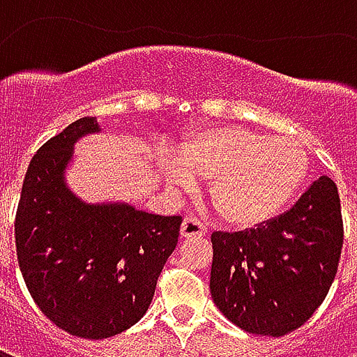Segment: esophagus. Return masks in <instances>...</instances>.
<instances>
[{"label":"esophagus","instance_id":"34e87169","mask_svg":"<svg viewBox=\"0 0 357 357\" xmlns=\"http://www.w3.org/2000/svg\"><path fill=\"white\" fill-rule=\"evenodd\" d=\"M204 235H206V227H204L201 220H197L193 216L183 220V224H181V237L191 239V237H204Z\"/></svg>","mask_w":357,"mask_h":357}]
</instances>
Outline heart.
Listing matches in <instances>:
<instances>
[{
    "instance_id": "heart-1",
    "label": "heart",
    "mask_w": 357,
    "mask_h": 357,
    "mask_svg": "<svg viewBox=\"0 0 357 357\" xmlns=\"http://www.w3.org/2000/svg\"><path fill=\"white\" fill-rule=\"evenodd\" d=\"M172 183L191 189L208 179L210 202L233 227H255L277 216L296 197L307 176L300 143L268 137L237 126L195 130L164 164Z\"/></svg>"
}]
</instances>
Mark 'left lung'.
<instances>
[{"mask_svg": "<svg viewBox=\"0 0 357 357\" xmlns=\"http://www.w3.org/2000/svg\"><path fill=\"white\" fill-rule=\"evenodd\" d=\"M342 239L337 185L321 176L281 216L247 231L212 233V300L247 333H292L327 296Z\"/></svg>", "mask_w": 357, "mask_h": 357, "instance_id": "obj_1", "label": "left lung"}]
</instances>
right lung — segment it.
<instances>
[{
	"label": "right lung",
	"instance_id": "obj_1",
	"mask_svg": "<svg viewBox=\"0 0 357 357\" xmlns=\"http://www.w3.org/2000/svg\"><path fill=\"white\" fill-rule=\"evenodd\" d=\"M101 132L93 116L66 126L30 160L15 218L19 268L47 319L99 340L130 329L149 310L181 216L124 202L88 204L68 189L74 143Z\"/></svg>",
	"mask_w": 357,
	"mask_h": 357
}]
</instances>
